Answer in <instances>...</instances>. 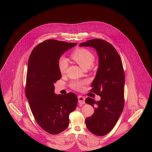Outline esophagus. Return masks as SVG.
Here are the masks:
<instances>
[{
    "label": "esophagus",
    "instance_id": "esophagus-1",
    "mask_svg": "<svg viewBox=\"0 0 152 152\" xmlns=\"http://www.w3.org/2000/svg\"><path fill=\"white\" fill-rule=\"evenodd\" d=\"M78 103L80 105H83L85 104V98L83 97V96L79 95L78 96Z\"/></svg>",
    "mask_w": 152,
    "mask_h": 152
}]
</instances>
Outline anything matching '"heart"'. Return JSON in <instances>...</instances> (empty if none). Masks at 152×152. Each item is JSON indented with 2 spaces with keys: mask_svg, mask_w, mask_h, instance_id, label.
<instances>
[{
  "mask_svg": "<svg viewBox=\"0 0 152 152\" xmlns=\"http://www.w3.org/2000/svg\"><path fill=\"white\" fill-rule=\"evenodd\" d=\"M72 59L75 61L81 67L84 69H87L91 68L93 64L95 57L92 53L85 48H79L76 49L72 54ZM58 66L60 72L61 74H64L68 66L67 58L65 56H61L58 61ZM86 81H74L71 84V87L77 91L83 89Z\"/></svg>",
  "mask_w": 152,
  "mask_h": 152,
  "instance_id": "b5f03b06",
  "label": "heart"
}]
</instances>
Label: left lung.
<instances>
[{
  "label": "left lung",
  "instance_id": "8db88e82",
  "mask_svg": "<svg viewBox=\"0 0 152 152\" xmlns=\"http://www.w3.org/2000/svg\"><path fill=\"white\" fill-rule=\"evenodd\" d=\"M79 46L93 47L99 57L98 68L91 91L99 95L101 100L86 98V102L94 108V113L87 118L86 124L91 133L104 136L113 129L123 111L125 78L122 63L115 48L105 40H89Z\"/></svg>",
  "mask_w": 152,
  "mask_h": 152
}]
</instances>
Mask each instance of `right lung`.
Segmentation results:
<instances>
[{"mask_svg": "<svg viewBox=\"0 0 152 152\" xmlns=\"http://www.w3.org/2000/svg\"><path fill=\"white\" fill-rule=\"evenodd\" d=\"M77 45L56 40L38 44L28 61L26 95L39 125L47 132L58 134L69 125V114L78 102L77 95L69 92L56 95L54 84L61 78L58 61L62 54Z\"/></svg>", "mask_w": 152, "mask_h": 152, "instance_id": "obj_1", "label": "right lung"}]
</instances>
